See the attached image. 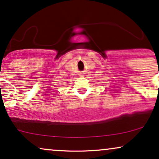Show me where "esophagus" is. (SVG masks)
Instances as JSON below:
<instances>
[{"label":"esophagus","mask_w":159,"mask_h":159,"mask_svg":"<svg viewBox=\"0 0 159 159\" xmlns=\"http://www.w3.org/2000/svg\"><path fill=\"white\" fill-rule=\"evenodd\" d=\"M80 75H83V73H80Z\"/></svg>","instance_id":"obj_1"}]
</instances>
